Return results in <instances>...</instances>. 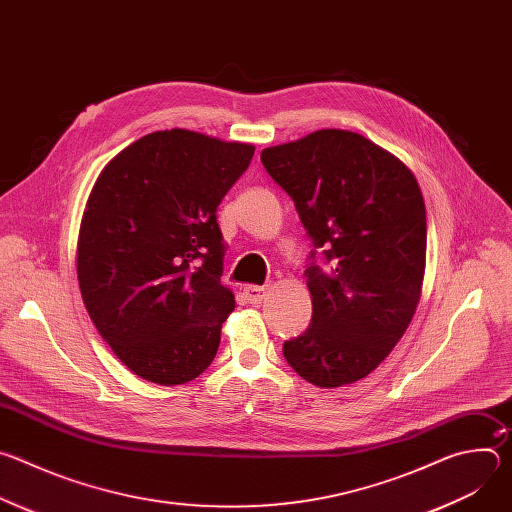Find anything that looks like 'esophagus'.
<instances>
[{
  "mask_svg": "<svg viewBox=\"0 0 512 512\" xmlns=\"http://www.w3.org/2000/svg\"><path fill=\"white\" fill-rule=\"evenodd\" d=\"M267 289L269 287H265V285H247L243 291H245V296L251 304H261L267 296Z\"/></svg>",
  "mask_w": 512,
  "mask_h": 512,
  "instance_id": "34e87169",
  "label": "esophagus"
}]
</instances>
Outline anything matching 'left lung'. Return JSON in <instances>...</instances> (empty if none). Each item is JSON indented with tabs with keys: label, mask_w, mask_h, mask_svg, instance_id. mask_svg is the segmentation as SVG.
Returning <instances> with one entry per match:
<instances>
[{
	"label": "left lung",
	"mask_w": 512,
	"mask_h": 512,
	"mask_svg": "<svg viewBox=\"0 0 512 512\" xmlns=\"http://www.w3.org/2000/svg\"><path fill=\"white\" fill-rule=\"evenodd\" d=\"M326 265L306 269L312 324L283 344L302 379L369 377L405 334L425 273V202L413 172L360 133L318 129L261 152ZM314 257V251H312Z\"/></svg>",
	"instance_id": "obj_1"
}]
</instances>
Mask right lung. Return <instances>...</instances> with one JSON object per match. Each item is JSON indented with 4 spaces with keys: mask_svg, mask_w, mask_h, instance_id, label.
<instances>
[{
    "mask_svg": "<svg viewBox=\"0 0 512 512\" xmlns=\"http://www.w3.org/2000/svg\"><path fill=\"white\" fill-rule=\"evenodd\" d=\"M255 145L190 129L139 137L99 174L85 204L77 277L85 308L137 377L184 385L221 344L235 296L221 283L216 208Z\"/></svg>",
    "mask_w": 512,
    "mask_h": 512,
    "instance_id": "1",
    "label": "right lung"
}]
</instances>
